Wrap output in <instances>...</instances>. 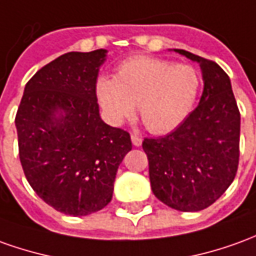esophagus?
Instances as JSON below:
<instances>
[{"label":"esophagus","mask_w":256,"mask_h":256,"mask_svg":"<svg viewBox=\"0 0 256 256\" xmlns=\"http://www.w3.org/2000/svg\"><path fill=\"white\" fill-rule=\"evenodd\" d=\"M131 140L134 146H140L142 145V138L138 136V135H131Z\"/></svg>","instance_id":"esophagus-1"}]
</instances>
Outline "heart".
Segmentation results:
<instances>
[{"label": "heart", "instance_id": "obj_1", "mask_svg": "<svg viewBox=\"0 0 256 256\" xmlns=\"http://www.w3.org/2000/svg\"><path fill=\"white\" fill-rule=\"evenodd\" d=\"M202 76L188 64L134 56L118 64L116 76H98L94 94L106 120L121 125L138 112L153 134H167L184 122L200 93Z\"/></svg>", "mask_w": 256, "mask_h": 256}]
</instances>
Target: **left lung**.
Instances as JSON below:
<instances>
[{"label": "left lung", "instance_id": "8db88e82", "mask_svg": "<svg viewBox=\"0 0 256 256\" xmlns=\"http://www.w3.org/2000/svg\"><path fill=\"white\" fill-rule=\"evenodd\" d=\"M202 71L198 107L162 138H145L154 196L180 212L206 209L236 177L240 156V111L230 78L216 62L177 50Z\"/></svg>", "mask_w": 256, "mask_h": 256}]
</instances>
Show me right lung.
<instances>
[{
  "instance_id": "right-lung-1",
  "label": "right lung",
  "mask_w": 256,
  "mask_h": 256,
  "mask_svg": "<svg viewBox=\"0 0 256 256\" xmlns=\"http://www.w3.org/2000/svg\"><path fill=\"white\" fill-rule=\"evenodd\" d=\"M107 50L72 51L26 84L15 125L19 158L46 204L71 216L103 209L112 198L118 166L132 149L130 134L107 125L94 94Z\"/></svg>"
}]
</instances>
